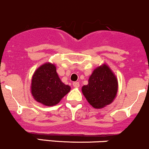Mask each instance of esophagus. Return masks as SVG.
I'll return each mask as SVG.
<instances>
[{
    "mask_svg": "<svg viewBox=\"0 0 149 149\" xmlns=\"http://www.w3.org/2000/svg\"><path fill=\"white\" fill-rule=\"evenodd\" d=\"M72 85L74 88H79V83L78 82H74L72 83Z\"/></svg>",
    "mask_w": 149,
    "mask_h": 149,
    "instance_id": "34e87169",
    "label": "esophagus"
}]
</instances>
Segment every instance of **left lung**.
Segmentation results:
<instances>
[{"label":"left lung","instance_id":"obj_1","mask_svg":"<svg viewBox=\"0 0 149 149\" xmlns=\"http://www.w3.org/2000/svg\"><path fill=\"white\" fill-rule=\"evenodd\" d=\"M118 91V80L107 64L98 66L88 79V84L82 87L88 102L95 109H102L113 102Z\"/></svg>","mask_w":149,"mask_h":149}]
</instances>
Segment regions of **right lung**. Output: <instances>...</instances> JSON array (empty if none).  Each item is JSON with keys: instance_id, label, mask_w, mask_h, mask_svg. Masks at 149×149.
I'll list each match as a JSON object with an SVG mask.
<instances>
[{"instance_id": "right-lung-1", "label": "right lung", "mask_w": 149, "mask_h": 149, "mask_svg": "<svg viewBox=\"0 0 149 149\" xmlns=\"http://www.w3.org/2000/svg\"><path fill=\"white\" fill-rule=\"evenodd\" d=\"M31 93L37 102L46 107L56 105L71 90L56 72L54 64L46 62L35 71L31 81Z\"/></svg>"}]
</instances>
